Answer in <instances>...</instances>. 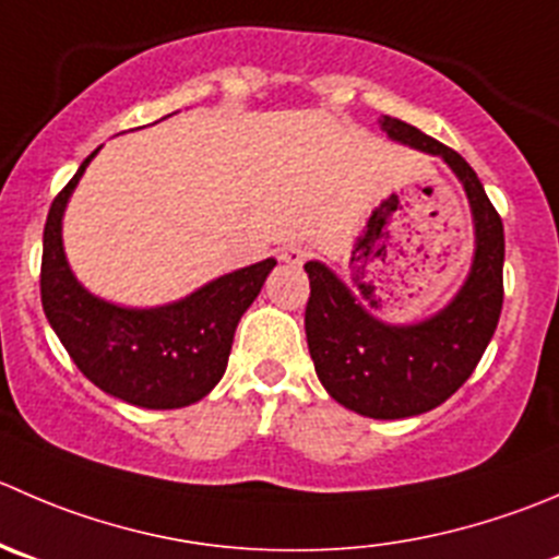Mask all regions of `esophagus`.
Instances as JSON below:
<instances>
[{
  "instance_id": "1",
  "label": "esophagus",
  "mask_w": 559,
  "mask_h": 559,
  "mask_svg": "<svg viewBox=\"0 0 559 559\" xmlns=\"http://www.w3.org/2000/svg\"><path fill=\"white\" fill-rule=\"evenodd\" d=\"M308 248L302 242H289V246L281 248V262L286 264H302L308 259Z\"/></svg>"
}]
</instances>
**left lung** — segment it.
Instances as JSON below:
<instances>
[{"label": "left lung", "mask_w": 559, "mask_h": 559, "mask_svg": "<svg viewBox=\"0 0 559 559\" xmlns=\"http://www.w3.org/2000/svg\"><path fill=\"white\" fill-rule=\"evenodd\" d=\"M393 142L442 158L462 182L475 229L469 273L437 313L417 322H384L322 262H308L311 297L306 338L313 368L330 399L377 420L424 415L451 399L484 357L502 311L506 235L473 166L401 119L382 117Z\"/></svg>", "instance_id": "obj_1"}]
</instances>
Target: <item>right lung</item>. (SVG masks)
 Segmentation results:
<instances>
[{
	"label": "right lung",
	"mask_w": 559,
	"mask_h": 559,
	"mask_svg": "<svg viewBox=\"0 0 559 559\" xmlns=\"http://www.w3.org/2000/svg\"><path fill=\"white\" fill-rule=\"evenodd\" d=\"M97 153L100 147L79 166L48 210L40 267L43 311L79 371L103 393L144 409L197 404L224 377L237 322L262 292L275 259L213 278L166 306L133 308L92 295L64 257L62 221Z\"/></svg>",
	"instance_id": "obj_1"
}]
</instances>
